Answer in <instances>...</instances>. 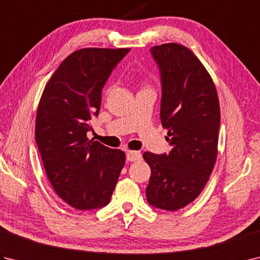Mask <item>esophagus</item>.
Returning <instances> with one entry per match:
<instances>
[{"mask_svg":"<svg viewBox=\"0 0 260 260\" xmlns=\"http://www.w3.org/2000/svg\"><path fill=\"white\" fill-rule=\"evenodd\" d=\"M126 157H127V161L129 162L139 161V159H141L142 157V153L140 151H127Z\"/></svg>","mask_w":260,"mask_h":260,"instance_id":"esophagus-1","label":"esophagus"}]
</instances>
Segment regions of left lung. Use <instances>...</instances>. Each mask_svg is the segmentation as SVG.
<instances>
[{
  "mask_svg": "<svg viewBox=\"0 0 260 260\" xmlns=\"http://www.w3.org/2000/svg\"><path fill=\"white\" fill-rule=\"evenodd\" d=\"M161 70V120L172 150L143 154L151 168L146 186L153 207L178 211L200 196L218 155L220 105L206 67L189 48L164 43L151 49Z\"/></svg>",
  "mask_w": 260,
  "mask_h": 260,
  "instance_id": "8db88e82",
  "label": "left lung"
}]
</instances>
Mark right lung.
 <instances>
[{"instance_id":"add662e5","label":"right lung","mask_w":260,"mask_h":260,"mask_svg":"<svg viewBox=\"0 0 260 260\" xmlns=\"http://www.w3.org/2000/svg\"><path fill=\"white\" fill-rule=\"evenodd\" d=\"M128 48H84L60 63L39 102L36 142L54 192L78 210L108 204L126 155L87 137L102 89Z\"/></svg>"}]
</instances>
